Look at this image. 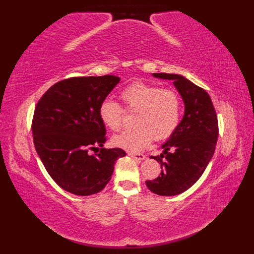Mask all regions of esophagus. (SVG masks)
I'll use <instances>...</instances> for the list:
<instances>
[{
  "label": "esophagus",
  "instance_id": "obj_1",
  "mask_svg": "<svg viewBox=\"0 0 254 254\" xmlns=\"http://www.w3.org/2000/svg\"><path fill=\"white\" fill-rule=\"evenodd\" d=\"M128 156H131L132 158L134 159H138V160H144L146 158V155L144 154H139V153H127Z\"/></svg>",
  "mask_w": 254,
  "mask_h": 254
}]
</instances>
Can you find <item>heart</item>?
<instances>
[{
  "mask_svg": "<svg viewBox=\"0 0 254 254\" xmlns=\"http://www.w3.org/2000/svg\"><path fill=\"white\" fill-rule=\"evenodd\" d=\"M120 99L127 112H136L132 130L123 131L112 137L116 147L138 152L156 139L169 137L179 126L182 101L179 94L172 89H163L157 85L135 82L124 88ZM102 124L116 132L122 127L124 110L116 101L106 99L99 106Z\"/></svg>",
  "mask_w": 254,
  "mask_h": 254,
  "instance_id": "obj_1",
  "label": "heart"
}]
</instances>
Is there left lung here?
<instances>
[{
    "label": "left lung",
    "mask_w": 254,
    "mask_h": 254,
    "mask_svg": "<svg viewBox=\"0 0 254 254\" xmlns=\"http://www.w3.org/2000/svg\"><path fill=\"white\" fill-rule=\"evenodd\" d=\"M174 80L185 102V116L163 146L160 156H150L161 165L160 176L146 186L158 195H178L190 189L212 159L218 137V121L209 95L178 74L154 73Z\"/></svg>",
    "instance_id": "left-lung-1"
}]
</instances>
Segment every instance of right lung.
I'll return each mask as SVG.
<instances>
[{
	"label": "right lung",
	"instance_id": "obj_1",
	"mask_svg": "<svg viewBox=\"0 0 254 254\" xmlns=\"http://www.w3.org/2000/svg\"><path fill=\"white\" fill-rule=\"evenodd\" d=\"M119 82L113 75L63 79L35 108L31 130L37 154L57 185L75 195L100 192L111 179L116 160L126 156L121 148L102 147L106 127L98 113ZM95 149L100 152L89 154Z\"/></svg>",
	"mask_w": 254,
	"mask_h": 254
}]
</instances>
